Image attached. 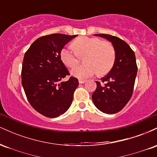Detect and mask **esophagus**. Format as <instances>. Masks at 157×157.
<instances>
[{
    "mask_svg": "<svg viewBox=\"0 0 157 157\" xmlns=\"http://www.w3.org/2000/svg\"><path fill=\"white\" fill-rule=\"evenodd\" d=\"M86 82V80H79V83H80V84H83Z\"/></svg>",
    "mask_w": 157,
    "mask_h": 157,
    "instance_id": "34e87169",
    "label": "esophagus"
}]
</instances>
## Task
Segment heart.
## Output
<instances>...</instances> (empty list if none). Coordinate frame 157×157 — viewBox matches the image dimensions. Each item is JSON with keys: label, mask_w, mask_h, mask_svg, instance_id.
Returning a JSON list of instances; mask_svg holds the SVG:
<instances>
[{"label": "heart", "mask_w": 157, "mask_h": 157, "mask_svg": "<svg viewBox=\"0 0 157 157\" xmlns=\"http://www.w3.org/2000/svg\"><path fill=\"white\" fill-rule=\"evenodd\" d=\"M72 49L64 47L60 50L61 60L68 67H73L78 62L79 57L84 55L85 64L75 66L71 70L73 76L86 79L97 71L100 75H105L112 68L115 60L114 47L109 41H102L98 37H80L71 44Z\"/></svg>", "instance_id": "b5f03b06"}]
</instances>
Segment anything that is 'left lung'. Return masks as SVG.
<instances>
[{"label": "left lung", "instance_id": "left-lung-1", "mask_svg": "<svg viewBox=\"0 0 157 157\" xmlns=\"http://www.w3.org/2000/svg\"><path fill=\"white\" fill-rule=\"evenodd\" d=\"M94 35L111 42L116 53L112 68L100 79L101 82L96 81L97 89L92 94L97 109L112 114L121 111L132 96L137 73L136 57L134 51L122 39L105 34Z\"/></svg>", "mask_w": 157, "mask_h": 157}]
</instances>
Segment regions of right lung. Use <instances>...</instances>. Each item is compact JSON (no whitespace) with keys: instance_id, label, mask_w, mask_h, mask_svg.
I'll use <instances>...</instances> for the list:
<instances>
[{"instance_id":"1","label":"right lung","mask_w":157,"mask_h":157,"mask_svg":"<svg viewBox=\"0 0 157 157\" xmlns=\"http://www.w3.org/2000/svg\"><path fill=\"white\" fill-rule=\"evenodd\" d=\"M77 35L52 34L39 37L27 50L21 71L27 100L37 112L55 118L69 109L78 80L69 75L60 57V50Z\"/></svg>"}]
</instances>
